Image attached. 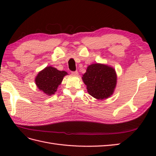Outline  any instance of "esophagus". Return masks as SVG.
<instances>
[{
    "mask_svg": "<svg viewBox=\"0 0 156 156\" xmlns=\"http://www.w3.org/2000/svg\"><path fill=\"white\" fill-rule=\"evenodd\" d=\"M71 74L72 75H74V76H78V71H72L71 72Z\"/></svg>",
    "mask_w": 156,
    "mask_h": 156,
    "instance_id": "34e87169",
    "label": "esophagus"
}]
</instances>
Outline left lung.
I'll use <instances>...</instances> for the list:
<instances>
[{"mask_svg": "<svg viewBox=\"0 0 156 156\" xmlns=\"http://www.w3.org/2000/svg\"><path fill=\"white\" fill-rule=\"evenodd\" d=\"M89 94L97 99L107 98L113 93L117 83L115 69L108 66L94 64L89 66L82 77Z\"/></svg>", "mask_w": 156, "mask_h": 156, "instance_id": "left-lung-1", "label": "left lung"}]
</instances>
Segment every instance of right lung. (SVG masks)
I'll return each instance as SVG.
<instances>
[{"label":"right lung","mask_w":156,"mask_h":156,"mask_svg":"<svg viewBox=\"0 0 156 156\" xmlns=\"http://www.w3.org/2000/svg\"><path fill=\"white\" fill-rule=\"evenodd\" d=\"M67 74L65 71H59L51 66L46 67L39 73L35 78V84L40 90L48 96L54 94L58 86Z\"/></svg>","instance_id":"right-lung-1"}]
</instances>
